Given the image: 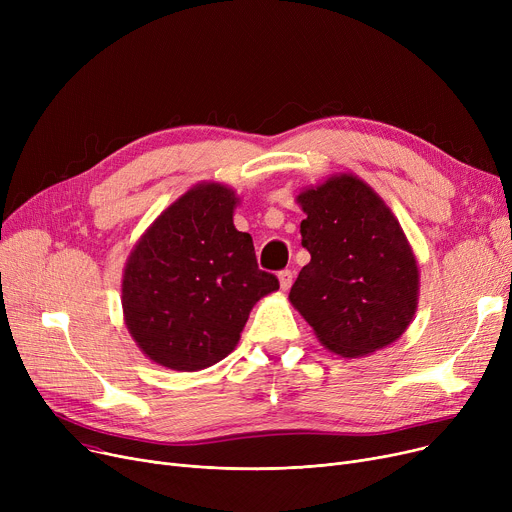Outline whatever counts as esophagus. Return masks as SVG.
Returning a JSON list of instances; mask_svg holds the SVG:
<instances>
[{"label": "esophagus", "instance_id": "obj_1", "mask_svg": "<svg viewBox=\"0 0 512 512\" xmlns=\"http://www.w3.org/2000/svg\"><path fill=\"white\" fill-rule=\"evenodd\" d=\"M292 272L290 270H282L280 274H278V280H280V286H282V290H288L290 286H292Z\"/></svg>", "mask_w": 512, "mask_h": 512}]
</instances>
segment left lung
<instances>
[{"mask_svg": "<svg viewBox=\"0 0 512 512\" xmlns=\"http://www.w3.org/2000/svg\"><path fill=\"white\" fill-rule=\"evenodd\" d=\"M311 253L288 299L340 357H363L411 324L417 261L386 203L357 176L342 174L299 195Z\"/></svg>", "mask_w": 512, "mask_h": 512, "instance_id": "left-lung-1", "label": "left lung"}]
</instances>
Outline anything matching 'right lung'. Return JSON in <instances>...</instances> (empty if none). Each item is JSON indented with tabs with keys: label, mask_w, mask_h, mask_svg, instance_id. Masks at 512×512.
I'll return each mask as SVG.
<instances>
[{
	"label": "right lung",
	"mask_w": 512,
	"mask_h": 512,
	"mask_svg": "<svg viewBox=\"0 0 512 512\" xmlns=\"http://www.w3.org/2000/svg\"><path fill=\"white\" fill-rule=\"evenodd\" d=\"M234 205L230 188L199 184L159 215L128 257L126 328L168 369L197 371L228 357L253 305L280 288L259 270L251 234L234 228Z\"/></svg>",
	"instance_id": "obj_1"
}]
</instances>
